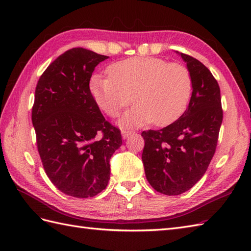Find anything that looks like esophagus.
Returning <instances> with one entry per match:
<instances>
[{"label": "esophagus", "mask_w": 251, "mask_h": 251, "mask_svg": "<svg viewBox=\"0 0 251 251\" xmlns=\"http://www.w3.org/2000/svg\"><path fill=\"white\" fill-rule=\"evenodd\" d=\"M131 134V131L130 130H127V129H122V136H123V138H127L128 137L129 135Z\"/></svg>", "instance_id": "esophagus-1"}]
</instances>
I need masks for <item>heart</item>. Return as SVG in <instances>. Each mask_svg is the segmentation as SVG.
I'll list each match as a JSON object with an SVG mask.
<instances>
[{
  "instance_id": "heart-1",
  "label": "heart",
  "mask_w": 251,
  "mask_h": 251,
  "mask_svg": "<svg viewBox=\"0 0 251 251\" xmlns=\"http://www.w3.org/2000/svg\"><path fill=\"white\" fill-rule=\"evenodd\" d=\"M109 76L95 74L90 93L99 108L111 117L136 104L121 121L122 125H142L154 121L166 126L183 114L192 94L189 69L178 62L155 57H132L112 63Z\"/></svg>"
}]
</instances>
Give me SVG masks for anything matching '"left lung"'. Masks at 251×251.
Segmentation results:
<instances>
[{
  "mask_svg": "<svg viewBox=\"0 0 251 251\" xmlns=\"http://www.w3.org/2000/svg\"><path fill=\"white\" fill-rule=\"evenodd\" d=\"M180 55L192 76L188 109L173 124L141 132L147 180L165 195L183 193L204 176L216 152L223 119L217 79L201 61Z\"/></svg>",
  "mask_w": 251,
  "mask_h": 251,
  "instance_id": "obj_1",
  "label": "left lung"
}]
</instances>
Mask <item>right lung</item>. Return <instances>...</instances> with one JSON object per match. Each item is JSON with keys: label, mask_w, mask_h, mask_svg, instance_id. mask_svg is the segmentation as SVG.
Instances as JSON below:
<instances>
[{"label": "right lung", "mask_w": 251, "mask_h": 251, "mask_svg": "<svg viewBox=\"0 0 251 251\" xmlns=\"http://www.w3.org/2000/svg\"><path fill=\"white\" fill-rule=\"evenodd\" d=\"M106 58L82 47L69 50L35 88L32 124L42 164L58 190L77 199L105 189L110 158L122 145L121 130L105 121L89 88L96 66Z\"/></svg>", "instance_id": "add662e5"}]
</instances>
